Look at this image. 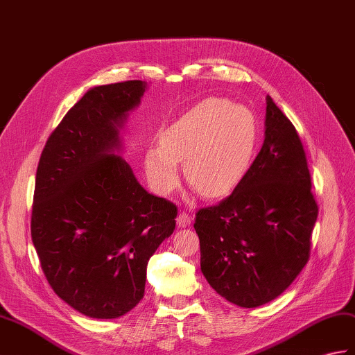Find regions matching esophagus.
Here are the masks:
<instances>
[{
    "label": "esophagus",
    "instance_id": "esophagus-1",
    "mask_svg": "<svg viewBox=\"0 0 355 355\" xmlns=\"http://www.w3.org/2000/svg\"><path fill=\"white\" fill-rule=\"evenodd\" d=\"M191 216L187 215L186 211H181L180 215L177 216V225H178V228H186V227H189L191 225Z\"/></svg>",
    "mask_w": 355,
    "mask_h": 355
}]
</instances>
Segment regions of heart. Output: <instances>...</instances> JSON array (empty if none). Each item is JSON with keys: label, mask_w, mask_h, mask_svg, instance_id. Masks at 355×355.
Wrapping results in <instances>:
<instances>
[{"label": "heart", "mask_w": 355, "mask_h": 355, "mask_svg": "<svg viewBox=\"0 0 355 355\" xmlns=\"http://www.w3.org/2000/svg\"><path fill=\"white\" fill-rule=\"evenodd\" d=\"M257 144L254 113L224 98H205L163 130L160 144L145 153V171L162 195L184 175L204 196L218 198L239 186L248 172Z\"/></svg>", "instance_id": "b5f03b06"}]
</instances>
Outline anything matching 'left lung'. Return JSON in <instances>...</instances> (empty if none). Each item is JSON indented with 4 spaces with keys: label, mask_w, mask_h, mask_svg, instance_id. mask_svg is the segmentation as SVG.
Wrapping results in <instances>:
<instances>
[{
    "label": "left lung",
    "mask_w": 355,
    "mask_h": 355,
    "mask_svg": "<svg viewBox=\"0 0 355 355\" xmlns=\"http://www.w3.org/2000/svg\"><path fill=\"white\" fill-rule=\"evenodd\" d=\"M310 189L301 139L268 95L257 157L232 195L195 216L201 272L222 298L239 307H259L300 275L318 218Z\"/></svg>",
    "instance_id": "1"
}]
</instances>
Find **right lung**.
Wrapping results in <instances>:
<instances>
[{
    "instance_id": "obj_1",
    "label": "right lung",
    "mask_w": 355,
    "mask_h": 355,
    "mask_svg": "<svg viewBox=\"0 0 355 355\" xmlns=\"http://www.w3.org/2000/svg\"><path fill=\"white\" fill-rule=\"evenodd\" d=\"M146 87L133 80L89 89L39 160L33 245L57 296L89 318L137 306L148 260L175 230V205L146 192L121 155V130Z\"/></svg>"
}]
</instances>
